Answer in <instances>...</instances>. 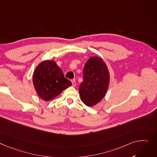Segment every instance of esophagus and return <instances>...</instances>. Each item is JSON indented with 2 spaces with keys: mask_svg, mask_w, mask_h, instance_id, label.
<instances>
[{
  "mask_svg": "<svg viewBox=\"0 0 157 157\" xmlns=\"http://www.w3.org/2000/svg\"><path fill=\"white\" fill-rule=\"evenodd\" d=\"M71 81H72V86H76V81H75V79H73V80H72Z\"/></svg>",
  "mask_w": 157,
  "mask_h": 157,
  "instance_id": "34e87169",
  "label": "esophagus"
}]
</instances>
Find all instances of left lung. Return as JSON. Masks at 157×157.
<instances>
[{
  "instance_id": "8db88e82",
  "label": "left lung",
  "mask_w": 157,
  "mask_h": 157,
  "mask_svg": "<svg viewBox=\"0 0 157 157\" xmlns=\"http://www.w3.org/2000/svg\"><path fill=\"white\" fill-rule=\"evenodd\" d=\"M110 82V73L103 60L91 57L83 68V81L79 89L81 100L86 106L92 107L105 96Z\"/></svg>"
}]
</instances>
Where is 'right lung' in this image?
<instances>
[{"mask_svg": "<svg viewBox=\"0 0 157 157\" xmlns=\"http://www.w3.org/2000/svg\"><path fill=\"white\" fill-rule=\"evenodd\" d=\"M33 83L38 95L46 101L56 98L72 85L56 62L50 60H44L36 67Z\"/></svg>", "mask_w": 157, "mask_h": 157, "instance_id": "obj_1", "label": "right lung"}]
</instances>
